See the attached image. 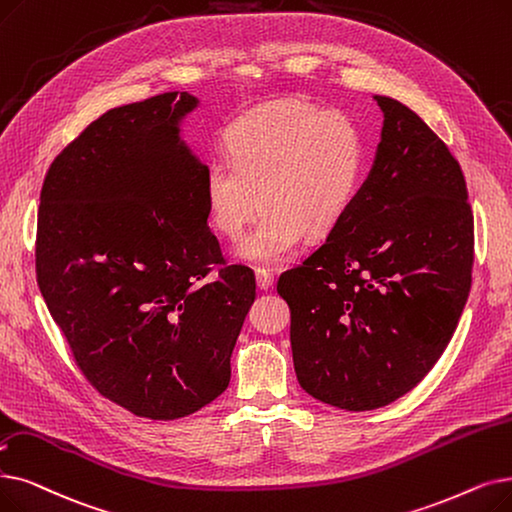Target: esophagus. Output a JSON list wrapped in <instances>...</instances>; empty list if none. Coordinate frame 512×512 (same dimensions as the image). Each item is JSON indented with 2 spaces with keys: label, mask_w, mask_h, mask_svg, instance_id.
Returning <instances> with one entry per match:
<instances>
[{
  "label": "esophagus",
  "mask_w": 512,
  "mask_h": 512,
  "mask_svg": "<svg viewBox=\"0 0 512 512\" xmlns=\"http://www.w3.org/2000/svg\"><path fill=\"white\" fill-rule=\"evenodd\" d=\"M255 278H257V286L263 288V291H268V288L274 284V276L265 268H255Z\"/></svg>",
  "instance_id": "obj_1"
}]
</instances>
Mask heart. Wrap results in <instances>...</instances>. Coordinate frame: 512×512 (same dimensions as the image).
<instances>
[{
    "instance_id": "obj_1",
    "label": "heart",
    "mask_w": 512,
    "mask_h": 512,
    "mask_svg": "<svg viewBox=\"0 0 512 512\" xmlns=\"http://www.w3.org/2000/svg\"><path fill=\"white\" fill-rule=\"evenodd\" d=\"M224 144L226 157L205 169L207 215L219 236L238 240L263 207L238 249L249 259L291 257L303 234L335 230L358 196L364 136L343 113L297 100L257 106L230 121Z\"/></svg>"
}]
</instances>
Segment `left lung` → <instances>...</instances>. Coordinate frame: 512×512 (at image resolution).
<instances>
[{
	"instance_id": "obj_1",
	"label": "left lung",
	"mask_w": 512,
	"mask_h": 512,
	"mask_svg": "<svg viewBox=\"0 0 512 512\" xmlns=\"http://www.w3.org/2000/svg\"><path fill=\"white\" fill-rule=\"evenodd\" d=\"M341 224L278 278L299 385L362 412L414 389L448 347L471 291L475 224L458 161L402 102Z\"/></svg>"
}]
</instances>
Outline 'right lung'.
Here are the masks:
<instances>
[{
    "instance_id": "1",
    "label": "right lung",
    "mask_w": 512,
    "mask_h": 512,
    "mask_svg": "<svg viewBox=\"0 0 512 512\" xmlns=\"http://www.w3.org/2000/svg\"><path fill=\"white\" fill-rule=\"evenodd\" d=\"M182 92L110 108L52 161L35 238L39 291L81 374L150 420L211 404L255 274L207 226L205 169L177 140Z\"/></svg>"
}]
</instances>
